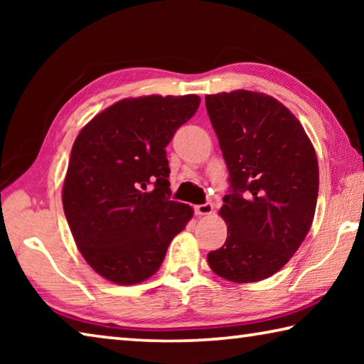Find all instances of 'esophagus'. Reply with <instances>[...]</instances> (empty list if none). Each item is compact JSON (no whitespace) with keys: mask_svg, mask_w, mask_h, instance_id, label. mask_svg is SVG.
<instances>
[{"mask_svg":"<svg viewBox=\"0 0 364 364\" xmlns=\"http://www.w3.org/2000/svg\"><path fill=\"white\" fill-rule=\"evenodd\" d=\"M194 212H196V215H199V217H202V215H210L213 212V205L210 204V202H205V204L196 205Z\"/></svg>","mask_w":364,"mask_h":364,"instance_id":"1","label":"esophagus"}]
</instances>
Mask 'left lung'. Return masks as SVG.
Wrapping results in <instances>:
<instances>
[{
  "mask_svg": "<svg viewBox=\"0 0 364 364\" xmlns=\"http://www.w3.org/2000/svg\"><path fill=\"white\" fill-rule=\"evenodd\" d=\"M205 107L230 171L220 208L228 237L207 262L236 284L267 279L311 228L319 186L315 147L291 110L264 93L207 95Z\"/></svg>",
  "mask_w": 364,
  "mask_h": 364,
  "instance_id": "8db88e82",
  "label": "left lung"
}]
</instances>
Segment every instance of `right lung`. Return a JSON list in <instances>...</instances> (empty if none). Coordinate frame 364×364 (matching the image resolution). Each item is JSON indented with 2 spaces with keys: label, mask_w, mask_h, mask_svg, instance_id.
<instances>
[{
  "label": "right lung",
  "mask_w": 364,
  "mask_h": 364,
  "mask_svg": "<svg viewBox=\"0 0 364 364\" xmlns=\"http://www.w3.org/2000/svg\"><path fill=\"white\" fill-rule=\"evenodd\" d=\"M200 97H128L86 123L72 146L63 205L97 274L122 286L149 279L194 210L170 200L165 147Z\"/></svg>",
  "instance_id": "right-lung-1"
}]
</instances>
